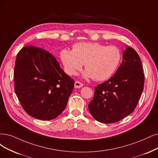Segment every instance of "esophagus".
Returning <instances> with one entry per match:
<instances>
[{"label": "esophagus", "mask_w": 158, "mask_h": 158, "mask_svg": "<svg viewBox=\"0 0 158 158\" xmlns=\"http://www.w3.org/2000/svg\"><path fill=\"white\" fill-rule=\"evenodd\" d=\"M83 86V84L82 83H81L80 81H75V84H74V86L75 89H79V88H81V87H82Z\"/></svg>", "instance_id": "obj_1"}]
</instances>
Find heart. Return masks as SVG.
Masks as SVG:
<instances>
[{
	"mask_svg": "<svg viewBox=\"0 0 158 158\" xmlns=\"http://www.w3.org/2000/svg\"><path fill=\"white\" fill-rule=\"evenodd\" d=\"M60 58L68 74L75 75L85 64V77L100 81L109 78L114 73L120 63L122 52L114 45L83 42L75 44L72 51L63 49Z\"/></svg>",
	"mask_w": 158,
	"mask_h": 158,
	"instance_id": "heart-1",
	"label": "heart"
}]
</instances>
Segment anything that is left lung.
<instances>
[{"mask_svg": "<svg viewBox=\"0 0 158 158\" xmlns=\"http://www.w3.org/2000/svg\"><path fill=\"white\" fill-rule=\"evenodd\" d=\"M122 56L113 77L94 87L89 104L90 114L102 123H114L133 113L144 89V73L137 52L127 47Z\"/></svg>", "mask_w": 158, "mask_h": 158, "instance_id": "8db88e82", "label": "left lung"}]
</instances>
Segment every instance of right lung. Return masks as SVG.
<instances>
[{
    "label": "right lung",
    "instance_id": "1",
    "mask_svg": "<svg viewBox=\"0 0 158 158\" xmlns=\"http://www.w3.org/2000/svg\"><path fill=\"white\" fill-rule=\"evenodd\" d=\"M14 90L25 112L39 120H50L66 108L74 81L46 50L25 46L17 53Z\"/></svg>",
    "mask_w": 158,
    "mask_h": 158
}]
</instances>
